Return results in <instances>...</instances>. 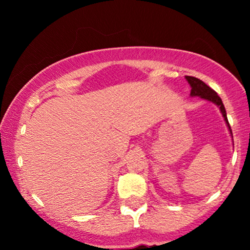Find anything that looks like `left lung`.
I'll return each mask as SVG.
<instances>
[{"label":"left lung","mask_w":250,"mask_h":250,"mask_svg":"<svg viewBox=\"0 0 250 250\" xmlns=\"http://www.w3.org/2000/svg\"><path fill=\"white\" fill-rule=\"evenodd\" d=\"M188 83L190 84L191 86V93L190 95L191 97H200L201 99H205V100L207 101H210L213 102L217 105L218 108H220V110L222 112V115H223L224 117V121L227 123L228 127H229V131L232 134V131H231V126L229 124V121H228V117H227V111H225V108H224V104L223 102H222L221 98L218 97L216 92H215L213 88H210L208 86L207 84H205L203 81H200L199 78H196V77H192V76H186Z\"/></svg>","instance_id":"left-lung-1"}]
</instances>
